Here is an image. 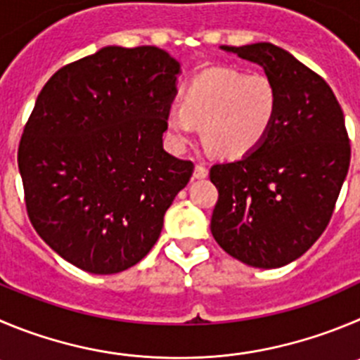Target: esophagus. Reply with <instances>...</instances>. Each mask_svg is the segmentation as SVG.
<instances>
[{
    "label": "esophagus",
    "instance_id": "34e87169",
    "mask_svg": "<svg viewBox=\"0 0 360 360\" xmlns=\"http://www.w3.org/2000/svg\"><path fill=\"white\" fill-rule=\"evenodd\" d=\"M204 177H207V169L202 165H197L193 170V179H204Z\"/></svg>",
    "mask_w": 360,
    "mask_h": 360
}]
</instances>
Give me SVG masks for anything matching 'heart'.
<instances>
[{"mask_svg": "<svg viewBox=\"0 0 360 360\" xmlns=\"http://www.w3.org/2000/svg\"><path fill=\"white\" fill-rule=\"evenodd\" d=\"M278 94L266 74L210 69L184 86L181 108L165 115L170 149L184 150L202 124V139L218 158L240 160L266 140L277 120Z\"/></svg>", "mask_w": 360, "mask_h": 360, "instance_id": "heart-1", "label": "heart"}]
</instances>
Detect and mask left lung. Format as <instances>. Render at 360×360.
Segmentation results:
<instances>
[{
    "instance_id": "left-lung-1",
    "label": "left lung",
    "mask_w": 360,
    "mask_h": 360,
    "mask_svg": "<svg viewBox=\"0 0 360 360\" xmlns=\"http://www.w3.org/2000/svg\"><path fill=\"white\" fill-rule=\"evenodd\" d=\"M263 67L278 94L270 134L248 156L211 167L217 243L254 268H281L321 236L350 167L345 115L330 86L274 44L221 46Z\"/></svg>"
}]
</instances>
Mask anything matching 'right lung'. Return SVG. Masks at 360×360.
I'll return each instance as SVG.
<instances>
[{
  "label": "right lung",
  "mask_w": 360,
  "mask_h": 360,
  "mask_svg": "<svg viewBox=\"0 0 360 360\" xmlns=\"http://www.w3.org/2000/svg\"><path fill=\"white\" fill-rule=\"evenodd\" d=\"M181 63L154 46H106L62 67L35 101L18 163L33 227L89 274L149 254L193 163L163 149Z\"/></svg>",
  "instance_id": "1"
}]
</instances>
